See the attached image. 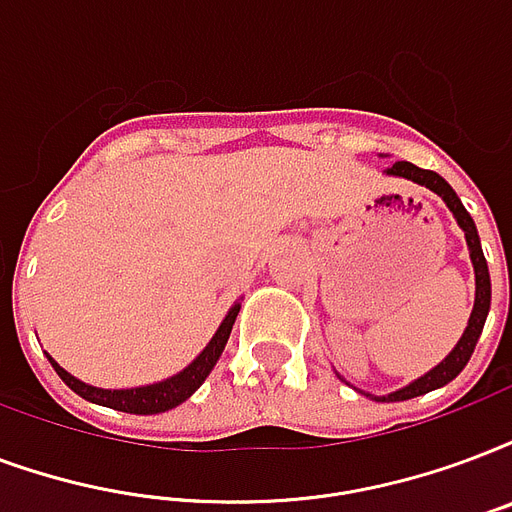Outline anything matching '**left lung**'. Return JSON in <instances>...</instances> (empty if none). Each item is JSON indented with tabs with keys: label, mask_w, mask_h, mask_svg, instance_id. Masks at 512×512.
I'll use <instances>...</instances> for the list:
<instances>
[{
	"label": "left lung",
	"mask_w": 512,
	"mask_h": 512,
	"mask_svg": "<svg viewBox=\"0 0 512 512\" xmlns=\"http://www.w3.org/2000/svg\"><path fill=\"white\" fill-rule=\"evenodd\" d=\"M384 158V155H381ZM386 177H395V179H408L413 185L419 187H427L432 190L435 195L443 198V204L448 206V212L454 214L456 225L462 228L464 233V241H467V252H470V263H473V271H475V303H473V311H470V319H467V327H464L462 338L456 341V346L448 351L446 357L435 365L432 370H427L424 376H419L416 381L411 384L400 386L395 392H389V395H368V392H362L357 389L360 395H368L370 400H376V403H400V400H411V397H419V395H427L432 389H440V386H446L448 381H454L459 373L464 370V365L470 362L475 351V343L481 338L483 333V325H486V317H489V308H491V279H489V265H486V257H483V249H481V239H478V228H475L473 217L467 214V209L462 206L459 201V195L454 193V187L448 185L446 179L435 174V171H427V169H419V166H413L408 161H397L392 169L384 171ZM341 378V376H338ZM346 381V378H341ZM349 384V381H346Z\"/></svg>",
	"instance_id": "obj_1"
}]
</instances>
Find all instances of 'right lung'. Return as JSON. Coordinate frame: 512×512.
<instances>
[{
  "label": "right lung",
  "instance_id": "right-lung-1",
  "mask_svg": "<svg viewBox=\"0 0 512 512\" xmlns=\"http://www.w3.org/2000/svg\"><path fill=\"white\" fill-rule=\"evenodd\" d=\"M239 308L241 303L236 300L233 306L228 308V314L217 327V333L212 335V341L206 343L204 351L195 357L187 368H182L174 376L163 378V381H155V384L147 386H131V389H101V386H91L80 381V378H74L69 370H64L58 365L53 357L48 354L50 365L56 368V373L61 376L72 392L88 400V403L104 405V408H115V411L123 413H136V416H152V413H166L171 408H177L187 400V397L193 395L198 386L204 384L206 376L212 373L217 360L222 357V351H225V343L230 338V330H233V322L239 317Z\"/></svg>",
  "mask_w": 512,
  "mask_h": 512
}]
</instances>
